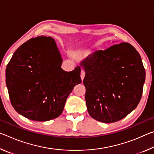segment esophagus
<instances>
[{
    "label": "esophagus",
    "instance_id": "1",
    "mask_svg": "<svg viewBox=\"0 0 154 154\" xmlns=\"http://www.w3.org/2000/svg\"><path fill=\"white\" fill-rule=\"evenodd\" d=\"M85 75V71H83V70H82V71H81V78H82V80H83V79H84Z\"/></svg>",
    "mask_w": 154,
    "mask_h": 154
}]
</instances>
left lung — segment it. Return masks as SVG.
I'll list each match as a JSON object with an SVG mask.
<instances>
[{
    "instance_id": "obj_1",
    "label": "left lung",
    "mask_w": 154,
    "mask_h": 154,
    "mask_svg": "<svg viewBox=\"0 0 154 154\" xmlns=\"http://www.w3.org/2000/svg\"><path fill=\"white\" fill-rule=\"evenodd\" d=\"M84 69L88 111L96 120L113 123L127 116L141 98L145 71L136 49L128 43L95 51L80 63Z\"/></svg>"
}]
</instances>
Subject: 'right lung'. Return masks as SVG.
<instances>
[{
    "label": "right lung",
    "instance_id": "1",
    "mask_svg": "<svg viewBox=\"0 0 154 154\" xmlns=\"http://www.w3.org/2000/svg\"><path fill=\"white\" fill-rule=\"evenodd\" d=\"M50 36L32 38L17 49L6 69V84L13 107L31 120L58 118L73 88L82 83L81 68L66 72Z\"/></svg>",
    "mask_w": 154,
    "mask_h": 154
}]
</instances>
